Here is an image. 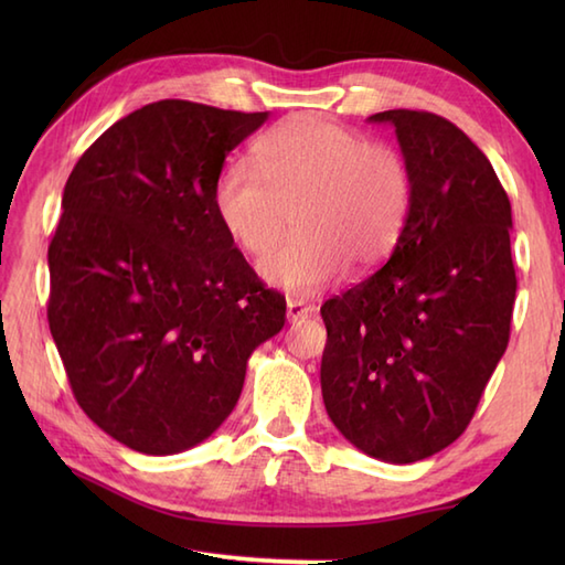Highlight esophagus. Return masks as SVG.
<instances>
[{"label": "esophagus", "instance_id": "34e87169", "mask_svg": "<svg viewBox=\"0 0 565 565\" xmlns=\"http://www.w3.org/2000/svg\"><path fill=\"white\" fill-rule=\"evenodd\" d=\"M313 313H316V308L306 303L303 298H289V303H286V318H289V322H298Z\"/></svg>", "mask_w": 565, "mask_h": 565}]
</instances>
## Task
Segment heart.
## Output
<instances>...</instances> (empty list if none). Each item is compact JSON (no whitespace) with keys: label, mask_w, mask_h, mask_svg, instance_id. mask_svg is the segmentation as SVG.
I'll use <instances>...</instances> for the list:
<instances>
[{"label":"heart","mask_w":565,"mask_h":565,"mask_svg":"<svg viewBox=\"0 0 565 565\" xmlns=\"http://www.w3.org/2000/svg\"><path fill=\"white\" fill-rule=\"evenodd\" d=\"M255 164L235 160L213 186V209L233 243L252 257L296 235L262 262L264 281L316 294L350 267L391 257L411 218L415 177L403 152L316 114H296L264 134Z\"/></svg>","instance_id":"obj_1"}]
</instances>
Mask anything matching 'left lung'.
Wrapping results in <instances>:
<instances>
[{
	"instance_id": "left-lung-1",
	"label": "left lung",
	"mask_w": 565,
	"mask_h": 565,
	"mask_svg": "<svg viewBox=\"0 0 565 565\" xmlns=\"http://www.w3.org/2000/svg\"><path fill=\"white\" fill-rule=\"evenodd\" d=\"M369 121L395 128L415 201L388 262L322 303L320 386L347 441L413 463L463 435L508 350L512 209L493 164L447 118L393 109Z\"/></svg>"
}]
</instances>
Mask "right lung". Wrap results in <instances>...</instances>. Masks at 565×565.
Wrapping results in <instances>:
<instances>
[{"instance_id":"right-lung-1","label":"right lung","mask_w":565,"mask_h":565,"mask_svg":"<svg viewBox=\"0 0 565 565\" xmlns=\"http://www.w3.org/2000/svg\"><path fill=\"white\" fill-rule=\"evenodd\" d=\"M162 99L92 142L47 247V322L79 407L134 451L167 456L233 413L247 359L284 328L213 209L227 152L267 121Z\"/></svg>"}]
</instances>
